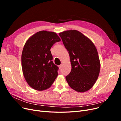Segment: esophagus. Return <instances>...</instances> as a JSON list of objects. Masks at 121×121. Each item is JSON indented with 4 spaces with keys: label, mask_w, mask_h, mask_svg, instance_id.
Listing matches in <instances>:
<instances>
[{
    "label": "esophagus",
    "mask_w": 121,
    "mask_h": 121,
    "mask_svg": "<svg viewBox=\"0 0 121 121\" xmlns=\"http://www.w3.org/2000/svg\"><path fill=\"white\" fill-rule=\"evenodd\" d=\"M62 67H63V64H61V65H60L59 66H58V67H59V68L60 69H61V68H62Z\"/></svg>",
    "instance_id": "1"
}]
</instances>
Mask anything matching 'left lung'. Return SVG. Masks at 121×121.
Listing matches in <instances>:
<instances>
[{
    "label": "left lung",
    "instance_id": "8db88e82",
    "mask_svg": "<svg viewBox=\"0 0 121 121\" xmlns=\"http://www.w3.org/2000/svg\"><path fill=\"white\" fill-rule=\"evenodd\" d=\"M59 35L70 58L71 71L65 77L69 85L77 92H86L93 87L99 74L100 63L96 47L77 30L65 31Z\"/></svg>",
    "mask_w": 121,
    "mask_h": 121
}]
</instances>
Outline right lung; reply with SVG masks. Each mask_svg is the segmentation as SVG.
I'll list each match as a JSON object with an SVG mask.
<instances>
[{
    "instance_id": "right-lung-1",
    "label": "right lung",
    "mask_w": 121,
    "mask_h": 121,
    "mask_svg": "<svg viewBox=\"0 0 121 121\" xmlns=\"http://www.w3.org/2000/svg\"><path fill=\"white\" fill-rule=\"evenodd\" d=\"M60 40L56 33L41 31L26 42L22 53V67L26 81L34 89L49 88L57 77L58 68L53 63L50 49Z\"/></svg>"
}]
</instances>
